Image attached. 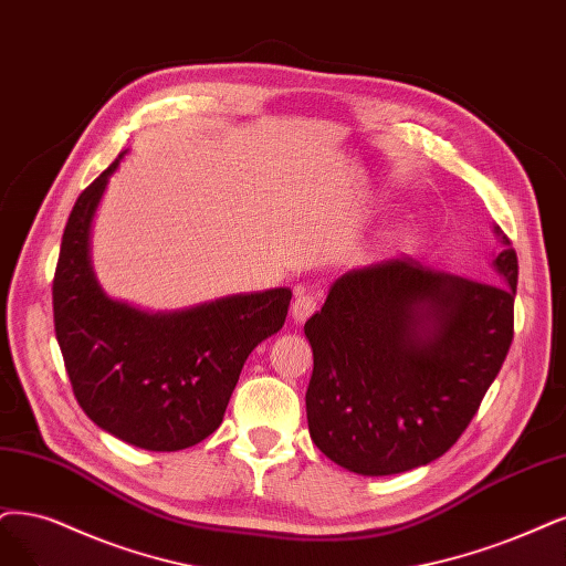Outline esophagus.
<instances>
[{"label": "esophagus", "instance_id": "1", "mask_svg": "<svg viewBox=\"0 0 566 566\" xmlns=\"http://www.w3.org/2000/svg\"><path fill=\"white\" fill-rule=\"evenodd\" d=\"M315 310H317L315 296L298 294L296 301L291 303V319H294V324H305L312 315H315Z\"/></svg>", "mask_w": 566, "mask_h": 566}]
</instances>
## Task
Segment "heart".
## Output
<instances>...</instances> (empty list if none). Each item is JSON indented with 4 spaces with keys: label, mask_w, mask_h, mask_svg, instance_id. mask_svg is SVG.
<instances>
[{
    "label": "heart",
    "mask_w": 566,
    "mask_h": 566,
    "mask_svg": "<svg viewBox=\"0 0 566 566\" xmlns=\"http://www.w3.org/2000/svg\"><path fill=\"white\" fill-rule=\"evenodd\" d=\"M417 240H420V230H417L415 226H396V228H391V230H387V233L380 235L378 247L382 251L410 249V247L417 244Z\"/></svg>",
    "instance_id": "heart-1"
}]
</instances>
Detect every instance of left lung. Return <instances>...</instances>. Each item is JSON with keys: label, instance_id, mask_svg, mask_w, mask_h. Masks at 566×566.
<instances>
[{"label": "left lung", "instance_id": "left-lung-1", "mask_svg": "<svg viewBox=\"0 0 566 566\" xmlns=\"http://www.w3.org/2000/svg\"><path fill=\"white\" fill-rule=\"evenodd\" d=\"M493 282L412 259L349 270L305 324L307 427L359 475H394L446 454L469 427L513 340L517 256L499 226Z\"/></svg>", "mask_w": 566, "mask_h": 566}]
</instances>
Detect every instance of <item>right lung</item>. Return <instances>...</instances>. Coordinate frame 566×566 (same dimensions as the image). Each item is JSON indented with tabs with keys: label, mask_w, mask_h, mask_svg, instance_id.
Listing matches in <instances>:
<instances>
[{
	"label": "right lung",
	"mask_w": 566,
	"mask_h": 566,
	"mask_svg": "<svg viewBox=\"0 0 566 566\" xmlns=\"http://www.w3.org/2000/svg\"><path fill=\"white\" fill-rule=\"evenodd\" d=\"M125 154L78 196L62 233L55 338L76 401L99 429L142 450L177 452L219 429L247 357L284 326L291 289L170 312L112 298L93 270L91 230Z\"/></svg>",
	"instance_id": "obj_1"
}]
</instances>
